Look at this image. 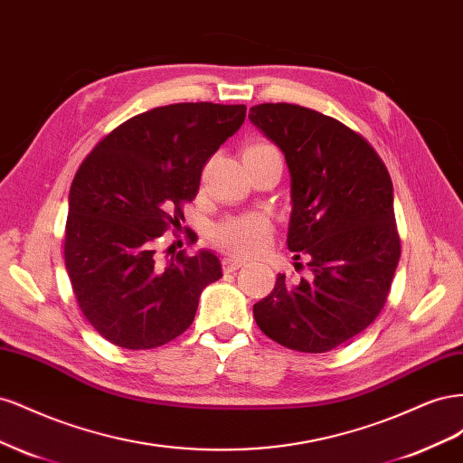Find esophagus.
<instances>
[{"mask_svg": "<svg viewBox=\"0 0 463 463\" xmlns=\"http://www.w3.org/2000/svg\"><path fill=\"white\" fill-rule=\"evenodd\" d=\"M243 264H245V262L240 260V259L226 257V259H223V270H226V272H235V270H240Z\"/></svg>", "mask_w": 463, "mask_h": 463, "instance_id": "obj_1", "label": "esophagus"}]
</instances>
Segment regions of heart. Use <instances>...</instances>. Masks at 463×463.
Wrapping results in <instances>:
<instances>
[{"instance_id": "heart-1", "label": "heart", "mask_w": 463, "mask_h": 463, "mask_svg": "<svg viewBox=\"0 0 463 463\" xmlns=\"http://www.w3.org/2000/svg\"><path fill=\"white\" fill-rule=\"evenodd\" d=\"M274 146L257 143L247 146L245 152L270 150ZM272 237V222L264 214H243L220 222L214 228V240L228 253L240 257H253L262 253Z\"/></svg>"}]
</instances>
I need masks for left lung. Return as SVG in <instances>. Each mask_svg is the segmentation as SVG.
<instances>
[{
	"instance_id": "1",
	"label": "left lung",
	"mask_w": 463,
	"mask_h": 463,
	"mask_svg": "<svg viewBox=\"0 0 463 463\" xmlns=\"http://www.w3.org/2000/svg\"><path fill=\"white\" fill-rule=\"evenodd\" d=\"M249 119L284 152L288 249L309 276L276 286L253 315L284 347L325 354L365 330L386 303L400 260L394 187L374 148L338 119L296 104H259ZM301 266V262H293Z\"/></svg>"
}]
</instances>
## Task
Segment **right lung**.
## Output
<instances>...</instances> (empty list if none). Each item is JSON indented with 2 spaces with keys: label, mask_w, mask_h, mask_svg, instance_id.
<instances>
[{
  "label": "right lung",
  "mask_w": 463,
  "mask_h": 463,
  "mask_svg": "<svg viewBox=\"0 0 463 463\" xmlns=\"http://www.w3.org/2000/svg\"><path fill=\"white\" fill-rule=\"evenodd\" d=\"M245 111L213 102L154 108L121 123L80 164L69 191L65 266L82 315L108 342H172L191 326L203 289L222 278L213 250L162 260L156 247Z\"/></svg>",
  "instance_id": "add662e5"
}]
</instances>
